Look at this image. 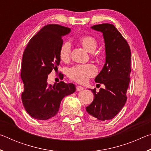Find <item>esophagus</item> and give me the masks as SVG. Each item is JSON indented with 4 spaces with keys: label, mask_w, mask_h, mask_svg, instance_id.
Segmentation results:
<instances>
[{
    "label": "esophagus",
    "mask_w": 151,
    "mask_h": 151,
    "mask_svg": "<svg viewBox=\"0 0 151 151\" xmlns=\"http://www.w3.org/2000/svg\"><path fill=\"white\" fill-rule=\"evenodd\" d=\"M76 91H83L84 88L82 87L81 86H76Z\"/></svg>",
    "instance_id": "obj_1"
}]
</instances>
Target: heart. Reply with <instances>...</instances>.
<instances>
[{"instance_id": "b5f03b06", "label": "heart", "mask_w": 151, "mask_h": 151, "mask_svg": "<svg viewBox=\"0 0 151 151\" xmlns=\"http://www.w3.org/2000/svg\"><path fill=\"white\" fill-rule=\"evenodd\" d=\"M79 42L89 52H93L97 47V40L92 36L85 35L79 39ZM71 45L70 42H65L61 46L59 51V57L61 60L66 62L70 59ZM96 73V68L91 64L76 65L70 68L68 70V76L72 80L78 83L84 84L88 78L93 77Z\"/></svg>"}]
</instances>
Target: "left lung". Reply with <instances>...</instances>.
Returning a JSON list of instances; mask_svg holds the SVG:
<instances>
[{
  "mask_svg": "<svg viewBox=\"0 0 151 151\" xmlns=\"http://www.w3.org/2000/svg\"><path fill=\"white\" fill-rule=\"evenodd\" d=\"M103 33L105 46V63L96 76V83L103 84L99 93L92 90L94 100L86 112L99 121L113 119L124 106L131 74V49L127 40L113 24L104 23L91 27Z\"/></svg>",
  "mask_w": 151,
  "mask_h": 151,
  "instance_id": "1",
  "label": "left lung"
}]
</instances>
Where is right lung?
<instances>
[{
	"instance_id": "1",
	"label": "right lung",
	"mask_w": 151,
	"mask_h": 151,
	"mask_svg": "<svg viewBox=\"0 0 151 151\" xmlns=\"http://www.w3.org/2000/svg\"><path fill=\"white\" fill-rule=\"evenodd\" d=\"M70 32L69 28L58 24L46 25L30 40L24 51L20 73L24 84L22 101L35 119L45 121L55 116L64 97L76 91L73 83H47L48 75L60 65L62 37Z\"/></svg>"
}]
</instances>
